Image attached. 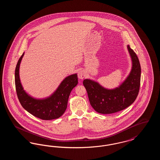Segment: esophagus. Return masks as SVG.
Instances as JSON below:
<instances>
[{"instance_id":"esophagus-1","label":"esophagus","mask_w":160,"mask_h":160,"mask_svg":"<svg viewBox=\"0 0 160 160\" xmlns=\"http://www.w3.org/2000/svg\"><path fill=\"white\" fill-rule=\"evenodd\" d=\"M86 77V72L80 70L78 72V77L80 79H83L84 78Z\"/></svg>"}]
</instances>
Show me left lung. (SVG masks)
<instances>
[{
  "label": "left lung",
  "instance_id": "1",
  "mask_svg": "<svg viewBox=\"0 0 160 160\" xmlns=\"http://www.w3.org/2000/svg\"><path fill=\"white\" fill-rule=\"evenodd\" d=\"M132 60V68L128 76L119 87L107 89L90 79L84 80L93 108L101 114H112L131 105L136 99L140 85L141 67L136 53L127 46Z\"/></svg>",
  "mask_w": 160,
  "mask_h": 160
}]
</instances>
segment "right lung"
<instances>
[{
	"label": "right lung",
	"mask_w": 160,
	"mask_h": 160,
	"mask_svg": "<svg viewBox=\"0 0 160 160\" xmlns=\"http://www.w3.org/2000/svg\"><path fill=\"white\" fill-rule=\"evenodd\" d=\"M24 53L18 61L15 70V89L21 105L29 113L41 119L59 118L65 112L70 93L78 84L77 74L67 77L49 97L44 99L34 98L24 91L20 82L19 68Z\"/></svg>",
	"instance_id": "right-lung-1"
}]
</instances>
